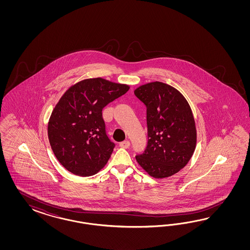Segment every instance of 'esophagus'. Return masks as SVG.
I'll return each instance as SVG.
<instances>
[{"label":"esophagus","mask_w":250,"mask_h":250,"mask_svg":"<svg viewBox=\"0 0 250 250\" xmlns=\"http://www.w3.org/2000/svg\"><path fill=\"white\" fill-rule=\"evenodd\" d=\"M119 146H120L121 147H123V148H128L129 146H130V142L127 141V140H125V141L121 142V143L119 144Z\"/></svg>","instance_id":"esophagus-1"}]
</instances>
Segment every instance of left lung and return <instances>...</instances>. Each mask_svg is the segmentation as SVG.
Instances as JSON below:
<instances>
[{
  "mask_svg": "<svg viewBox=\"0 0 250 250\" xmlns=\"http://www.w3.org/2000/svg\"><path fill=\"white\" fill-rule=\"evenodd\" d=\"M135 95L146 106L148 141L136 161L156 179L170 177L187 165L196 146L194 117L187 100L170 85L144 84Z\"/></svg>",
  "mask_w": 250,
  "mask_h": 250,
  "instance_id": "1",
  "label": "left lung"
}]
</instances>
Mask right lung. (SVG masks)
Wrapping results in <instances>:
<instances>
[{
  "label": "right lung",
  "instance_id": "add662e5",
  "mask_svg": "<svg viewBox=\"0 0 250 250\" xmlns=\"http://www.w3.org/2000/svg\"><path fill=\"white\" fill-rule=\"evenodd\" d=\"M129 90L126 84L102 78L71 86L55 106L47 125L51 148L73 174H96L110 159L114 143L106 135L103 109Z\"/></svg>",
  "mask_w": 250,
  "mask_h": 250
}]
</instances>
